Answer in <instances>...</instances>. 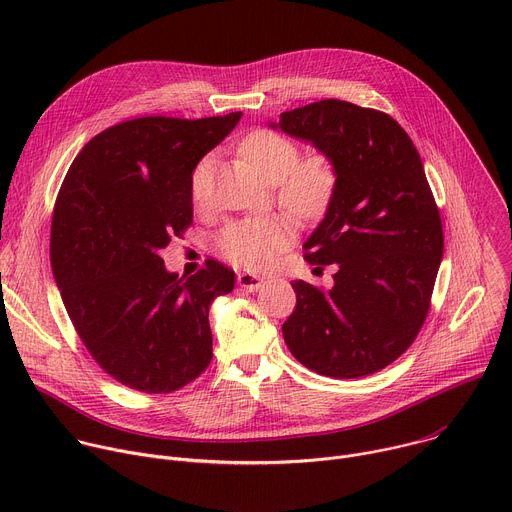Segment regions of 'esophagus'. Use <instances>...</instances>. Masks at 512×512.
Listing matches in <instances>:
<instances>
[{"label": "esophagus", "mask_w": 512, "mask_h": 512, "mask_svg": "<svg viewBox=\"0 0 512 512\" xmlns=\"http://www.w3.org/2000/svg\"><path fill=\"white\" fill-rule=\"evenodd\" d=\"M237 283H239L243 289H247V291H257V289L265 283V279L259 277V275H255V273H239V275H237Z\"/></svg>", "instance_id": "esophagus-1"}]
</instances>
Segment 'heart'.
I'll return each mask as SVG.
<instances>
[{
  "mask_svg": "<svg viewBox=\"0 0 512 512\" xmlns=\"http://www.w3.org/2000/svg\"><path fill=\"white\" fill-rule=\"evenodd\" d=\"M243 156L255 172L277 186L279 204L298 218H312L326 206L336 174L326 160L300 161L294 141L271 131H257L243 141ZM210 188V158H204L192 174V196L202 204ZM294 239L289 225L279 216L249 218L229 225L218 237L221 255L243 269H265Z\"/></svg>",
  "mask_w": 512,
  "mask_h": 512,
  "instance_id": "obj_1",
  "label": "heart"
}]
</instances>
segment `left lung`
Returning <instances> with one entry per match:
<instances>
[{"instance_id": "obj_1", "label": "left lung", "mask_w": 512, "mask_h": 512, "mask_svg": "<svg viewBox=\"0 0 512 512\" xmlns=\"http://www.w3.org/2000/svg\"><path fill=\"white\" fill-rule=\"evenodd\" d=\"M269 127L312 143L336 174L304 243L310 265L336 267L334 285L291 281L298 304L281 326L285 344L318 375H373L415 340L444 257L421 158L393 117L338 99L285 111Z\"/></svg>"}]
</instances>
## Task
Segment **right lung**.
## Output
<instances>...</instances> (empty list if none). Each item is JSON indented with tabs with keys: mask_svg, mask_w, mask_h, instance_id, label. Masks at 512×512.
<instances>
[{
	"mask_svg": "<svg viewBox=\"0 0 512 512\" xmlns=\"http://www.w3.org/2000/svg\"><path fill=\"white\" fill-rule=\"evenodd\" d=\"M243 117H141L95 135L56 198L50 261L64 308L119 383L172 393L212 358L208 310L235 271L206 261L178 277L162 249L192 223V172Z\"/></svg>",
	"mask_w": 512,
	"mask_h": 512,
	"instance_id": "right-lung-1",
	"label": "right lung"
}]
</instances>
